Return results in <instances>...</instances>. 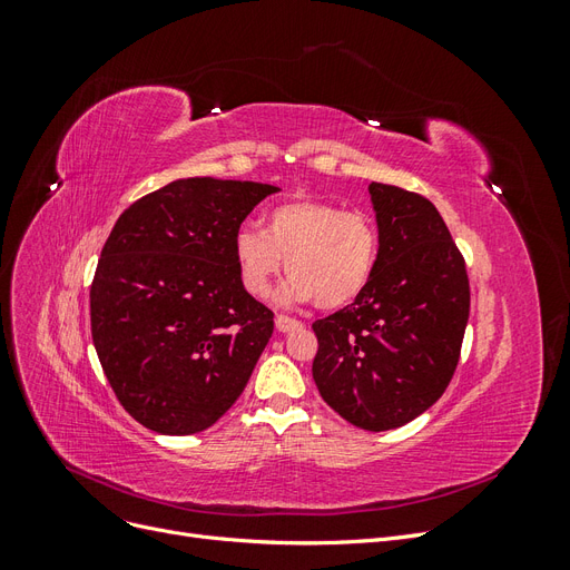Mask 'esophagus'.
I'll return each mask as SVG.
<instances>
[{
  "instance_id": "1",
  "label": "esophagus",
  "mask_w": 570,
  "mask_h": 570,
  "mask_svg": "<svg viewBox=\"0 0 570 570\" xmlns=\"http://www.w3.org/2000/svg\"><path fill=\"white\" fill-rule=\"evenodd\" d=\"M275 327H278V333H289V331H297V327H302V321L281 314V316H275Z\"/></svg>"
}]
</instances>
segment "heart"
<instances>
[{
  "label": "heart",
  "instance_id": "obj_1",
  "mask_svg": "<svg viewBox=\"0 0 570 570\" xmlns=\"http://www.w3.org/2000/svg\"><path fill=\"white\" fill-rule=\"evenodd\" d=\"M377 254L381 235L368 214L306 197L273 206L264 230L243 226L233 237L239 281L249 295L268 297L287 264L292 278L278 302L316 299L321 308H342L364 295Z\"/></svg>",
  "mask_w": 570,
  "mask_h": 570
}]
</instances>
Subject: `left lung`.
Listing matches in <instances>:
<instances>
[{
	"label": "left lung",
	"instance_id": "left-lung-1",
	"mask_svg": "<svg viewBox=\"0 0 570 570\" xmlns=\"http://www.w3.org/2000/svg\"><path fill=\"white\" fill-rule=\"evenodd\" d=\"M381 254L368 287L314 323V383L356 428L383 433L433 406L450 385L469 323L463 256L440 212L402 187L371 183Z\"/></svg>",
	"mask_w": 570,
	"mask_h": 570
}]
</instances>
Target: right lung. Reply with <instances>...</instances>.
I'll list each match as a JSON object with an SVG mask.
<instances>
[{
	"instance_id": "obj_1",
	"label": "right lung",
	"mask_w": 570,
	"mask_h": 570,
	"mask_svg": "<svg viewBox=\"0 0 570 570\" xmlns=\"http://www.w3.org/2000/svg\"><path fill=\"white\" fill-rule=\"evenodd\" d=\"M278 189L180 178L118 216L90 287L92 342L118 402L154 433H202L243 394L273 314L239 281L233 237Z\"/></svg>"
}]
</instances>
